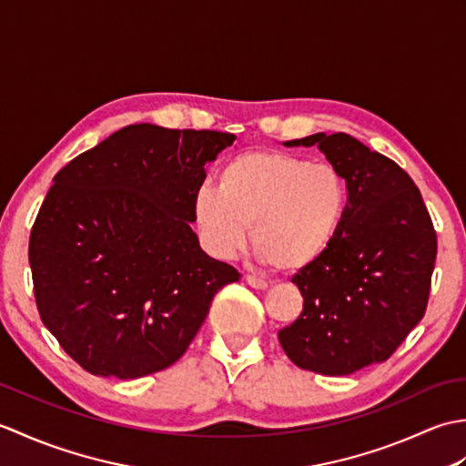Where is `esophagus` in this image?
Returning <instances> with one entry per match:
<instances>
[{"label": "esophagus", "mask_w": 466, "mask_h": 466, "mask_svg": "<svg viewBox=\"0 0 466 466\" xmlns=\"http://www.w3.org/2000/svg\"><path fill=\"white\" fill-rule=\"evenodd\" d=\"M246 282H248L252 289H256V290H266V289H268V282H266L264 279H258V276H252V274L246 276Z\"/></svg>", "instance_id": "34e87169"}]
</instances>
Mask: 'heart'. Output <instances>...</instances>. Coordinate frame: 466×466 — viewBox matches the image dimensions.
Here are the masks:
<instances>
[{
    "label": "heart",
    "instance_id": "obj_1",
    "mask_svg": "<svg viewBox=\"0 0 466 466\" xmlns=\"http://www.w3.org/2000/svg\"><path fill=\"white\" fill-rule=\"evenodd\" d=\"M349 190L334 166L279 150L234 156L218 176V190L194 196V220L216 258L246 246V228L262 262L299 272L329 250L339 234Z\"/></svg>",
    "mask_w": 466,
    "mask_h": 466
}]
</instances>
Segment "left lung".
<instances>
[{"mask_svg":"<svg viewBox=\"0 0 466 466\" xmlns=\"http://www.w3.org/2000/svg\"><path fill=\"white\" fill-rule=\"evenodd\" d=\"M286 146H319L346 180L339 234L299 270L304 309L279 332L289 359L326 376L384 362L429 304L437 232L420 190L402 167L349 134H312Z\"/></svg>","mask_w":466,"mask_h":466,"instance_id":"8db88e82","label":"left lung"}]
</instances>
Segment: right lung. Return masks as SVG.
<instances>
[{"label": "right lung", "instance_id": "obj_1", "mask_svg": "<svg viewBox=\"0 0 466 466\" xmlns=\"http://www.w3.org/2000/svg\"><path fill=\"white\" fill-rule=\"evenodd\" d=\"M234 134L132 124L54 176L29 236L39 316L96 376L140 379L186 352L222 286L198 242L194 196Z\"/></svg>", "mask_w": 466, "mask_h": 466}]
</instances>
